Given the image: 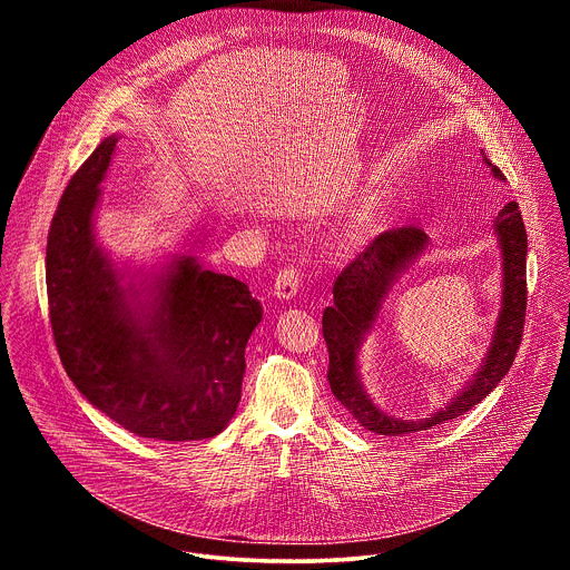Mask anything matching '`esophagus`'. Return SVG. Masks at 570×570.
Instances as JSON below:
<instances>
[{
	"mask_svg": "<svg viewBox=\"0 0 570 570\" xmlns=\"http://www.w3.org/2000/svg\"><path fill=\"white\" fill-rule=\"evenodd\" d=\"M299 273L295 268H284L277 273L275 284H273V293L279 299H293L299 291Z\"/></svg>",
	"mask_w": 570,
	"mask_h": 570,
	"instance_id": "34e87169",
	"label": "esophagus"
}]
</instances>
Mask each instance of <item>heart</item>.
<instances>
[{"mask_svg":"<svg viewBox=\"0 0 570 570\" xmlns=\"http://www.w3.org/2000/svg\"><path fill=\"white\" fill-rule=\"evenodd\" d=\"M376 225H379V214H376V209H374V207H363V209H358V212L352 216L350 225L345 227L343 240L347 243V246H352V243H356V240L370 236Z\"/></svg>","mask_w":570,"mask_h":570,"instance_id":"heart-1","label":"heart"}]
</instances>
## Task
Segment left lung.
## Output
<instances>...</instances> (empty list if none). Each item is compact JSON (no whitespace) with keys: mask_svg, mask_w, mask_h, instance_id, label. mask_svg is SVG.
Wrapping results in <instances>:
<instances>
[{"mask_svg":"<svg viewBox=\"0 0 570 570\" xmlns=\"http://www.w3.org/2000/svg\"><path fill=\"white\" fill-rule=\"evenodd\" d=\"M482 161L492 169L497 180H505L501 169L494 167L484 153ZM494 232L499 236L503 255V295L490 350H487V356L482 358V365L471 376V381H466V385L444 409L426 420L413 422L385 415L370 399L358 372V354L363 341L372 332L383 299L387 297L399 275L429 248L426 232L413 225L383 232L338 275L334 284V304L322 313V336L327 341L330 350L327 379L334 396L367 431L379 435H409L429 431L431 426L444 424L471 411L510 372L521 345L528 304V234L514 200H510L499 212Z\"/></svg>","mask_w":570,"mask_h":570,"instance_id":"obj_1","label":"left lung"}]
</instances>
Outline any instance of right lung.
<instances>
[{
	"instance_id": "1",
	"label": "right lung",
	"mask_w": 570,
	"mask_h": 570,
	"mask_svg": "<svg viewBox=\"0 0 570 570\" xmlns=\"http://www.w3.org/2000/svg\"><path fill=\"white\" fill-rule=\"evenodd\" d=\"M117 135L69 180L47 238V297L67 376L95 409L139 438L191 442L234 417L246 345L262 322L250 288L174 257L131 279L95 236Z\"/></svg>"
}]
</instances>
